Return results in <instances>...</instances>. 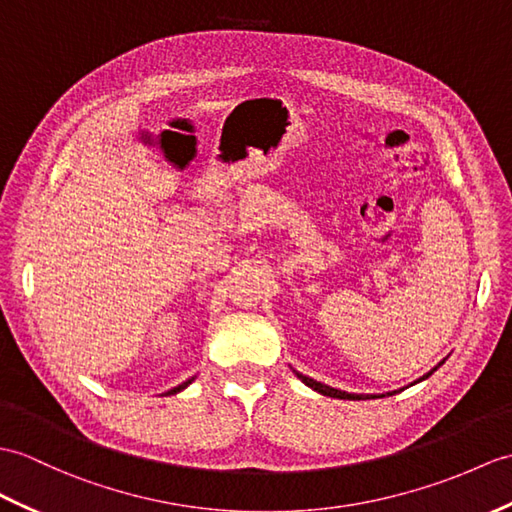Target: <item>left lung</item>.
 Here are the masks:
<instances>
[{"label": "left lung", "instance_id": "1", "mask_svg": "<svg viewBox=\"0 0 512 512\" xmlns=\"http://www.w3.org/2000/svg\"><path fill=\"white\" fill-rule=\"evenodd\" d=\"M445 362V360H443ZM443 362H438L430 373H425L423 377H419L417 382L414 384H419V382H423V379H427L430 377L438 366H441ZM296 373V371H294ZM296 377L301 379V382L305 384V386H310L312 390H316V392H320V395H325V397H334V399H349V401H360V399H375V397H386V395H395V392H399V390H392V392H386V395H355V392H344V390H338V388H331V386H327V384H323V382H316V379H312V377H307V375H303V373H296ZM403 390V388H401Z\"/></svg>", "mask_w": 512, "mask_h": 512}]
</instances>
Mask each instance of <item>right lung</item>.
Masks as SVG:
<instances>
[{"label": "right lung", "mask_w": 512, "mask_h": 512, "mask_svg": "<svg viewBox=\"0 0 512 512\" xmlns=\"http://www.w3.org/2000/svg\"><path fill=\"white\" fill-rule=\"evenodd\" d=\"M194 379L196 377H192V379H187V382H183V384H178V386H174V388H170L168 392H165V395H176V392H181V390H185L189 384H192L194 382Z\"/></svg>", "instance_id": "add662e5"}]
</instances>
